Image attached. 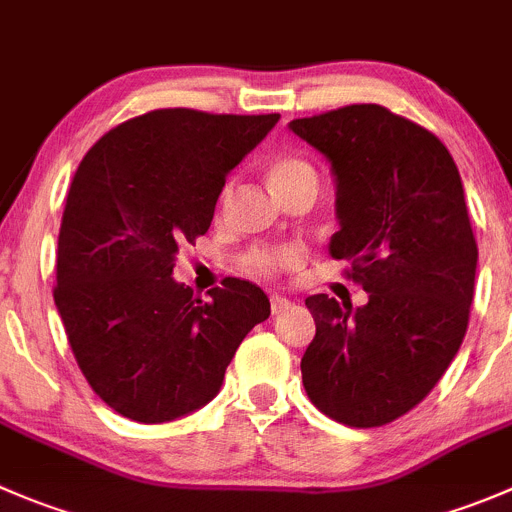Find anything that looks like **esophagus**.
<instances>
[{
    "label": "esophagus",
    "mask_w": 512,
    "mask_h": 512,
    "mask_svg": "<svg viewBox=\"0 0 512 512\" xmlns=\"http://www.w3.org/2000/svg\"><path fill=\"white\" fill-rule=\"evenodd\" d=\"M287 307H290V300L282 295H270V310L272 315H280V312H285Z\"/></svg>",
    "instance_id": "1"
}]
</instances>
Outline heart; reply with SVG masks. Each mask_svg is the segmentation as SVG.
Returning <instances> with one entry per match:
<instances>
[{"label": "heart", "instance_id": "b5f03b06", "mask_svg": "<svg viewBox=\"0 0 512 512\" xmlns=\"http://www.w3.org/2000/svg\"><path fill=\"white\" fill-rule=\"evenodd\" d=\"M270 182L282 197L287 192H292L295 187L312 185L317 187V172L315 167L307 160L295 155H282L277 157L270 165ZM232 187L227 185L220 192V207H225V202L230 200ZM302 262V250L295 245H280V247H252L247 255H242V267H245L250 275L257 277H277L280 272H285L287 267H295Z\"/></svg>", "mask_w": 512, "mask_h": 512}]
</instances>
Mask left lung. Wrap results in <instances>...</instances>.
<instances>
[{"label": "left lung", "instance_id": "left-lung-1", "mask_svg": "<svg viewBox=\"0 0 512 512\" xmlns=\"http://www.w3.org/2000/svg\"><path fill=\"white\" fill-rule=\"evenodd\" d=\"M330 160L340 230L330 240L367 305L312 295L307 398L350 428H380L428 398L468 330L478 245L448 147L380 104L292 119Z\"/></svg>", "mask_w": 512, "mask_h": 512}]
</instances>
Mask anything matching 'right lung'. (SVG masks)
Here are the masks:
<instances>
[{"instance_id":"add662e5","label":"right lung","mask_w":512,"mask_h":512,"mask_svg":"<svg viewBox=\"0 0 512 512\" xmlns=\"http://www.w3.org/2000/svg\"><path fill=\"white\" fill-rule=\"evenodd\" d=\"M280 114L155 109L117 124L74 172L54 305L94 393L124 418L167 423L210 403L270 300L227 277L210 300L172 277L210 230L227 172Z\"/></svg>"}]
</instances>
